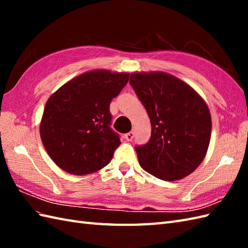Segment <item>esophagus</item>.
Segmentation results:
<instances>
[{"mask_svg":"<svg viewBox=\"0 0 248 248\" xmlns=\"http://www.w3.org/2000/svg\"><path fill=\"white\" fill-rule=\"evenodd\" d=\"M133 138H134V132H133V131H131V132H129V133H127V134L124 135V139L127 140L128 141H131V140H133Z\"/></svg>","mask_w":248,"mask_h":248,"instance_id":"1","label":"esophagus"}]
</instances>
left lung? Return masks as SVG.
I'll return each mask as SVG.
<instances>
[{"label": "left lung", "mask_w": 248, "mask_h": 248, "mask_svg": "<svg viewBox=\"0 0 248 248\" xmlns=\"http://www.w3.org/2000/svg\"><path fill=\"white\" fill-rule=\"evenodd\" d=\"M130 84L151 123L148 143L136 147L140 165L162 180L188 176L207 155L211 114L186 82L162 71L131 73Z\"/></svg>", "instance_id": "obj_1"}]
</instances>
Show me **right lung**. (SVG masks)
I'll return each instance as SVG.
<instances>
[{"instance_id": "add662e5", "label": "right lung", "mask_w": 248, "mask_h": 248, "mask_svg": "<svg viewBox=\"0 0 248 248\" xmlns=\"http://www.w3.org/2000/svg\"><path fill=\"white\" fill-rule=\"evenodd\" d=\"M129 73L96 69L73 78L51 94L40 121V138L55 164L72 175L107 166L120 145L110 129V101Z\"/></svg>"}]
</instances>
